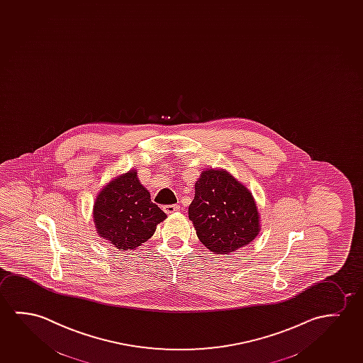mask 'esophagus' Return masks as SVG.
<instances>
[{"mask_svg": "<svg viewBox=\"0 0 363 363\" xmlns=\"http://www.w3.org/2000/svg\"><path fill=\"white\" fill-rule=\"evenodd\" d=\"M163 210H164V212H166V213H174V212H176V211L179 210V205L164 206V207H163Z\"/></svg>", "mask_w": 363, "mask_h": 363, "instance_id": "34e87169", "label": "esophagus"}]
</instances>
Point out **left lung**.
<instances>
[{"label": "left lung", "instance_id": "left-lung-1", "mask_svg": "<svg viewBox=\"0 0 363 363\" xmlns=\"http://www.w3.org/2000/svg\"><path fill=\"white\" fill-rule=\"evenodd\" d=\"M189 217L200 241L217 255L247 246L259 232L251 192L226 171L206 169L201 174Z\"/></svg>", "mask_w": 363, "mask_h": 363}]
</instances>
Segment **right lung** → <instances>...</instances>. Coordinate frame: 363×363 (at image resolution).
Segmentation results:
<instances>
[{
    "mask_svg": "<svg viewBox=\"0 0 363 363\" xmlns=\"http://www.w3.org/2000/svg\"><path fill=\"white\" fill-rule=\"evenodd\" d=\"M166 217L140 184L136 171L111 181L97 196L94 207L99 235L123 251L135 250L147 241Z\"/></svg>",
    "mask_w": 363,
    "mask_h": 363,
    "instance_id": "add662e5",
    "label": "right lung"
}]
</instances>
